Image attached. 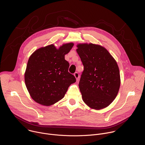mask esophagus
<instances>
[{
  "label": "esophagus",
  "mask_w": 145,
  "mask_h": 145,
  "mask_svg": "<svg viewBox=\"0 0 145 145\" xmlns=\"http://www.w3.org/2000/svg\"><path fill=\"white\" fill-rule=\"evenodd\" d=\"M74 77H76L77 81H78V78H79V74H78L77 72H75L74 74Z\"/></svg>",
  "instance_id": "esophagus-1"
}]
</instances>
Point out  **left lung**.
I'll return each instance as SVG.
<instances>
[{
	"label": "left lung",
	"mask_w": 145,
	"mask_h": 145,
	"mask_svg": "<svg viewBox=\"0 0 145 145\" xmlns=\"http://www.w3.org/2000/svg\"><path fill=\"white\" fill-rule=\"evenodd\" d=\"M76 51L84 65L79 81L82 100L92 109L108 107L116 98L120 86L116 61L103 46L78 44Z\"/></svg>",
	"instance_id": "obj_1"
}]
</instances>
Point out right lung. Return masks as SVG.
Listing matches in <instances>:
<instances>
[{
	"mask_svg": "<svg viewBox=\"0 0 145 145\" xmlns=\"http://www.w3.org/2000/svg\"><path fill=\"white\" fill-rule=\"evenodd\" d=\"M74 44H64L57 49L50 45L36 50L29 57L25 73L26 88L39 104L49 106L63 99L68 87L76 80L68 72L65 59Z\"/></svg>",
	"mask_w": 145,
	"mask_h": 145,
	"instance_id": "add662e5",
	"label": "right lung"
}]
</instances>
